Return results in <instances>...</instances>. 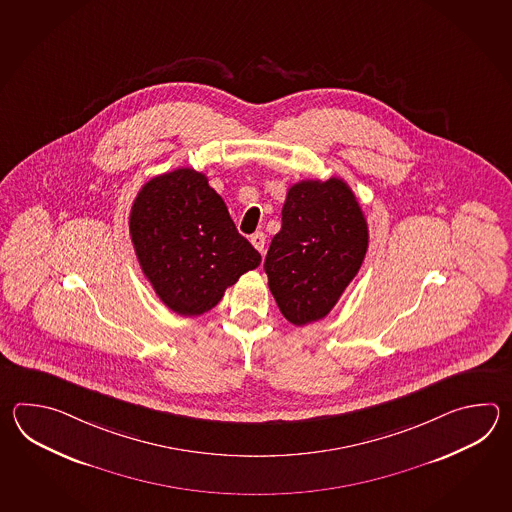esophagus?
Returning <instances> with one entry per match:
<instances>
[{
    "label": "esophagus",
    "mask_w": 512,
    "mask_h": 512,
    "mask_svg": "<svg viewBox=\"0 0 512 512\" xmlns=\"http://www.w3.org/2000/svg\"><path fill=\"white\" fill-rule=\"evenodd\" d=\"M251 243L254 245V249L256 251H260L263 254V249H265V234L263 232H256V234H252Z\"/></svg>",
    "instance_id": "esophagus-1"
}]
</instances>
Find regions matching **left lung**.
I'll return each mask as SVG.
<instances>
[{"label": "left lung", "instance_id": "obj_1", "mask_svg": "<svg viewBox=\"0 0 512 512\" xmlns=\"http://www.w3.org/2000/svg\"><path fill=\"white\" fill-rule=\"evenodd\" d=\"M368 240L348 183L331 177L291 186L263 265L282 315L294 326L324 318L357 276Z\"/></svg>", "mask_w": 512, "mask_h": 512}]
</instances>
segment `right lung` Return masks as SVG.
I'll return each instance as SVG.
<instances>
[{
  "label": "right lung",
  "mask_w": 512,
  "mask_h": 512,
  "mask_svg": "<svg viewBox=\"0 0 512 512\" xmlns=\"http://www.w3.org/2000/svg\"><path fill=\"white\" fill-rule=\"evenodd\" d=\"M130 236L144 276L177 315L207 313L261 261L207 175L192 168L142 186L131 207Z\"/></svg>",
  "instance_id": "add662e5"
}]
</instances>
